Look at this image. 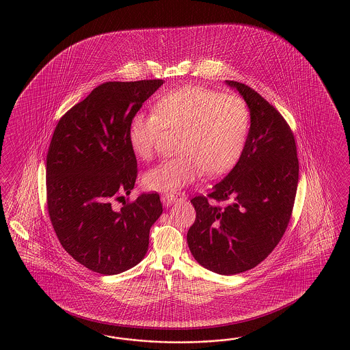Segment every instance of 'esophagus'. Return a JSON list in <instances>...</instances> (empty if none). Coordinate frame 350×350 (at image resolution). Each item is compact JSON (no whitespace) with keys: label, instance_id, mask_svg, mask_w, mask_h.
<instances>
[{"label":"esophagus","instance_id":"1","mask_svg":"<svg viewBox=\"0 0 350 350\" xmlns=\"http://www.w3.org/2000/svg\"><path fill=\"white\" fill-rule=\"evenodd\" d=\"M186 199L185 192H180V191H170V192H164L161 196V200L165 204H170V202H178V200H183Z\"/></svg>","mask_w":350,"mask_h":350}]
</instances>
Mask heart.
Segmentation results:
<instances>
[{"label": "heart", "mask_w": 350, "mask_h": 350, "mask_svg": "<svg viewBox=\"0 0 350 350\" xmlns=\"http://www.w3.org/2000/svg\"><path fill=\"white\" fill-rule=\"evenodd\" d=\"M157 111H139L131 120L129 141L138 158H154L159 138L178 133L173 158L148 170L150 190L174 191L204 174L214 177L230 170L244 151L250 131V110L236 95L183 85L161 96Z\"/></svg>", "instance_id": "obj_1"}]
</instances>
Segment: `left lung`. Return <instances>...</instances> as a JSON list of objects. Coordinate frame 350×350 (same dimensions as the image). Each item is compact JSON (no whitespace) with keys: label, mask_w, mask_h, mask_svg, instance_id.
<instances>
[{"label":"left lung","mask_w":350,"mask_h":350,"mask_svg":"<svg viewBox=\"0 0 350 350\" xmlns=\"http://www.w3.org/2000/svg\"><path fill=\"white\" fill-rule=\"evenodd\" d=\"M250 109L244 151L227 177L191 202V254L219 275H237L263 262L281 241L295 202L299 159L285 118L252 87L227 81ZM222 202H228L221 206Z\"/></svg>","instance_id":"8db88e82"}]
</instances>
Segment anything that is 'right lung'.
I'll list each match as a JSON object with an SVG mask.
<instances>
[{
  "label": "right lung",
  "mask_w": 350,
  "mask_h": 350,
  "mask_svg": "<svg viewBox=\"0 0 350 350\" xmlns=\"http://www.w3.org/2000/svg\"><path fill=\"white\" fill-rule=\"evenodd\" d=\"M161 85L144 79L97 85L53 131L46 158L49 217L65 252L100 275L138 265L163 213L158 192L124 200L138 173L131 120Z\"/></svg>",
  "instance_id": "right-lung-1"
}]
</instances>
